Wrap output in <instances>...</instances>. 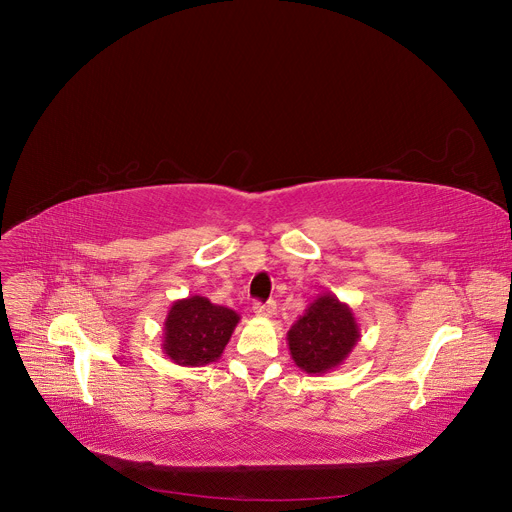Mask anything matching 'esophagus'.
I'll use <instances>...</instances> for the list:
<instances>
[{
	"label": "esophagus",
	"mask_w": 512,
	"mask_h": 512,
	"mask_svg": "<svg viewBox=\"0 0 512 512\" xmlns=\"http://www.w3.org/2000/svg\"><path fill=\"white\" fill-rule=\"evenodd\" d=\"M254 312L258 314V316H264V319H273V316L277 314V302H256L254 304Z\"/></svg>",
	"instance_id": "34e87169"
}]
</instances>
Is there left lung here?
<instances>
[{
  "mask_svg": "<svg viewBox=\"0 0 512 512\" xmlns=\"http://www.w3.org/2000/svg\"><path fill=\"white\" fill-rule=\"evenodd\" d=\"M360 339L354 310L331 291L316 298L287 331L289 354L308 375H325L344 364Z\"/></svg>",
  "mask_w": 512,
  "mask_h": 512,
  "instance_id": "8db88e82",
  "label": "left lung"
}]
</instances>
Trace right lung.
Segmentation results:
<instances>
[{
	"mask_svg": "<svg viewBox=\"0 0 512 512\" xmlns=\"http://www.w3.org/2000/svg\"><path fill=\"white\" fill-rule=\"evenodd\" d=\"M241 316L204 296L170 306L162 329V352L179 367H206L223 356Z\"/></svg>",
	"mask_w": 512,
	"mask_h": 512,
	"instance_id": "add662e5",
	"label": "right lung"
}]
</instances>
